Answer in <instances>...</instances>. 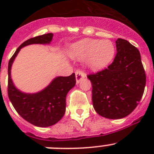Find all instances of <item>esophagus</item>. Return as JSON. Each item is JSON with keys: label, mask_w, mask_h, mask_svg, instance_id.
I'll use <instances>...</instances> for the list:
<instances>
[{"label": "esophagus", "mask_w": 154, "mask_h": 154, "mask_svg": "<svg viewBox=\"0 0 154 154\" xmlns=\"http://www.w3.org/2000/svg\"><path fill=\"white\" fill-rule=\"evenodd\" d=\"M85 77V75L83 72H82L81 70H77L75 72V79H76V82L79 83L80 81L82 79H83Z\"/></svg>", "instance_id": "34e87169"}]
</instances>
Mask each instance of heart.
I'll return each mask as SVG.
<instances>
[{"instance_id":"b5f03b06","label":"heart","mask_w":154,"mask_h":154,"mask_svg":"<svg viewBox=\"0 0 154 154\" xmlns=\"http://www.w3.org/2000/svg\"><path fill=\"white\" fill-rule=\"evenodd\" d=\"M69 55L76 60L85 59L88 69L99 71L112 62L115 55V47L109 40L84 38L71 46Z\"/></svg>"}]
</instances>
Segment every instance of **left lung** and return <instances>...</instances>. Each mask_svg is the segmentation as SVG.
<instances>
[{
  "label": "left lung",
  "instance_id": "obj_1",
  "mask_svg": "<svg viewBox=\"0 0 154 154\" xmlns=\"http://www.w3.org/2000/svg\"><path fill=\"white\" fill-rule=\"evenodd\" d=\"M116 55L108 68L87 76L93 107L107 119H121L135 109L143 95L146 74L140 53L128 41H116Z\"/></svg>",
  "mask_w": 154,
  "mask_h": 154
}]
</instances>
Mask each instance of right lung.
I'll list each match as a JSON object with an SVG mask.
<instances>
[{
    "instance_id": "obj_1",
    "label": "right lung",
    "mask_w": 154,
    "mask_h": 154,
    "mask_svg": "<svg viewBox=\"0 0 154 154\" xmlns=\"http://www.w3.org/2000/svg\"><path fill=\"white\" fill-rule=\"evenodd\" d=\"M52 33L31 38L17 48L8 63V93L14 108L28 123L39 127L55 124L63 117L66 106V96L75 85V75L58 76L51 81L45 89L36 93H24L14 85L11 76L12 64L21 48L32 44H49Z\"/></svg>"
}]
</instances>
